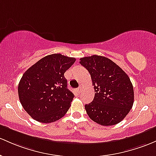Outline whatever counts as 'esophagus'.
<instances>
[{
	"mask_svg": "<svg viewBox=\"0 0 156 156\" xmlns=\"http://www.w3.org/2000/svg\"><path fill=\"white\" fill-rule=\"evenodd\" d=\"M81 90H82V88L81 87H78V88L76 89V91H77V92H78V93H80V92H81Z\"/></svg>",
	"mask_w": 156,
	"mask_h": 156,
	"instance_id": "1",
	"label": "esophagus"
}]
</instances>
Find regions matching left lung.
Returning a JSON list of instances; mask_svg holds the SVG:
<instances>
[{
	"mask_svg": "<svg viewBox=\"0 0 156 156\" xmlns=\"http://www.w3.org/2000/svg\"><path fill=\"white\" fill-rule=\"evenodd\" d=\"M80 64L91 75L95 97L85 109L92 121L103 126L121 122L129 112L134 102L130 79L121 67L104 56L80 58Z\"/></svg>",
	"mask_w": 156,
	"mask_h": 156,
	"instance_id": "left-lung-1",
	"label": "left lung"
}]
</instances>
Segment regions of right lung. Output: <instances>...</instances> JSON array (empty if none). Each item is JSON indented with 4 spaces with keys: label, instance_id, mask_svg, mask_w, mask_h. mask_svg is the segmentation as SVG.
<instances>
[{
    "label": "right lung",
    "instance_id": "add662e5",
    "mask_svg": "<svg viewBox=\"0 0 156 156\" xmlns=\"http://www.w3.org/2000/svg\"><path fill=\"white\" fill-rule=\"evenodd\" d=\"M75 58L52 54L29 68L18 84V96L23 109L41 123L58 121L66 113L74 94L67 88L64 73Z\"/></svg>",
    "mask_w": 156,
    "mask_h": 156
}]
</instances>
